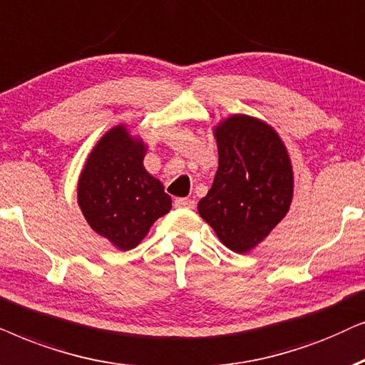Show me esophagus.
<instances>
[{
    "label": "esophagus",
    "mask_w": 365,
    "mask_h": 365,
    "mask_svg": "<svg viewBox=\"0 0 365 365\" xmlns=\"http://www.w3.org/2000/svg\"><path fill=\"white\" fill-rule=\"evenodd\" d=\"M175 207L193 208V207H195V202H193L192 198H177V200H175Z\"/></svg>",
    "instance_id": "esophagus-1"
}]
</instances>
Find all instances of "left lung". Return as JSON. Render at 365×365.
Here are the masks:
<instances>
[{
  "label": "left lung",
  "instance_id": "8db88e82",
  "mask_svg": "<svg viewBox=\"0 0 365 365\" xmlns=\"http://www.w3.org/2000/svg\"><path fill=\"white\" fill-rule=\"evenodd\" d=\"M215 137L218 170L198 213L228 249L244 254L289 212L292 167L279 135L252 116L225 120Z\"/></svg>",
  "mask_w": 365,
  "mask_h": 365
}]
</instances>
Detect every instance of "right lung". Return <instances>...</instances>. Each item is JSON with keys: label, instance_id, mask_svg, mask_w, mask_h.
I'll use <instances>...</instances> for the list:
<instances>
[{"label": "right lung", "instance_id": "1", "mask_svg": "<svg viewBox=\"0 0 365 365\" xmlns=\"http://www.w3.org/2000/svg\"><path fill=\"white\" fill-rule=\"evenodd\" d=\"M145 147L123 126L100 140L78 183L81 212L101 237L130 250L172 207L163 185L143 167Z\"/></svg>", "mask_w": 365, "mask_h": 365}]
</instances>
